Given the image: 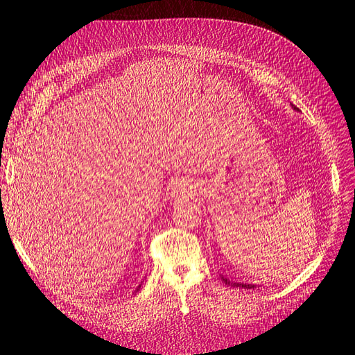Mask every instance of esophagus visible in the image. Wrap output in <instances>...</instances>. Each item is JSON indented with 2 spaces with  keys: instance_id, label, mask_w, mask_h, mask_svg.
<instances>
[{
  "instance_id": "esophagus-1",
  "label": "esophagus",
  "mask_w": 355,
  "mask_h": 355,
  "mask_svg": "<svg viewBox=\"0 0 355 355\" xmlns=\"http://www.w3.org/2000/svg\"><path fill=\"white\" fill-rule=\"evenodd\" d=\"M184 188H182V185H179V184H175L173 185V194H184V191H182Z\"/></svg>"
}]
</instances>
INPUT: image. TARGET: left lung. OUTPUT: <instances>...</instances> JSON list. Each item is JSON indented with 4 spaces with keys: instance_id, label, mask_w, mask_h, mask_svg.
I'll return each mask as SVG.
<instances>
[{
    "instance_id": "obj_1",
    "label": "left lung",
    "mask_w": 355,
    "mask_h": 355,
    "mask_svg": "<svg viewBox=\"0 0 355 355\" xmlns=\"http://www.w3.org/2000/svg\"><path fill=\"white\" fill-rule=\"evenodd\" d=\"M295 110H297L295 105H292ZM222 282L225 283V284H228V286H232V287H244V288H254V284H245V283H235V282H231V280H228V278H225V277H222Z\"/></svg>"
}]
</instances>
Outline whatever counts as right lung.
<instances>
[{
    "instance_id": "obj_1",
    "label": "right lung",
    "mask_w": 355,
    "mask_h": 355,
    "mask_svg": "<svg viewBox=\"0 0 355 355\" xmlns=\"http://www.w3.org/2000/svg\"><path fill=\"white\" fill-rule=\"evenodd\" d=\"M139 287H141V286H139ZM139 287H137V288H136V290H139Z\"/></svg>"
}]
</instances>
